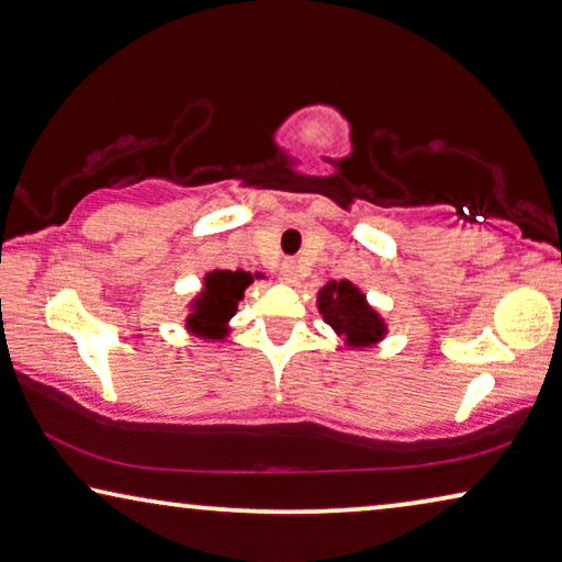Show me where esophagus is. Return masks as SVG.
Listing matches in <instances>:
<instances>
[{
  "label": "esophagus",
  "mask_w": 562,
  "mask_h": 562,
  "mask_svg": "<svg viewBox=\"0 0 562 562\" xmlns=\"http://www.w3.org/2000/svg\"><path fill=\"white\" fill-rule=\"evenodd\" d=\"M281 279L286 283H296L299 273H296V263L294 261H283L281 263Z\"/></svg>",
  "instance_id": "1"
}]
</instances>
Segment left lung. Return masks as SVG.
I'll use <instances>...</instances> for the list:
<instances>
[{"label":"left lung","mask_w":562,"mask_h":562,"mask_svg":"<svg viewBox=\"0 0 562 562\" xmlns=\"http://www.w3.org/2000/svg\"><path fill=\"white\" fill-rule=\"evenodd\" d=\"M319 312L349 347L375 345L385 335V324L349 281H329L319 291Z\"/></svg>","instance_id":"1"}]
</instances>
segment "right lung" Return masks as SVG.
<instances>
[{
	"label": "right lung",
	"mask_w": 562,
	"mask_h": 562,
	"mask_svg": "<svg viewBox=\"0 0 562 562\" xmlns=\"http://www.w3.org/2000/svg\"><path fill=\"white\" fill-rule=\"evenodd\" d=\"M254 276L246 271H213L205 276V291L194 299L192 314L187 316V327L194 335L207 339H223L225 324L238 312V301L243 299Z\"/></svg>",
	"instance_id": "add662e5"
}]
</instances>
